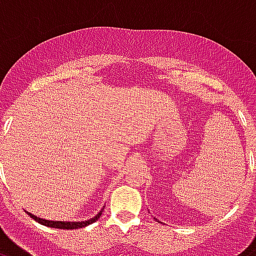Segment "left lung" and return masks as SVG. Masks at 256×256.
I'll list each match as a JSON object with an SVG mask.
<instances>
[{
  "label": "left lung",
  "instance_id": "8db88e82",
  "mask_svg": "<svg viewBox=\"0 0 256 256\" xmlns=\"http://www.w3.org/2000/svg\"><path fill=\"white\" fill-rule=\"evenodd\" d=\"M154 220H157V218H154Z\"/></svg>",
  "mask_w": 256,
  "mask_h": 256
}]
</instances>
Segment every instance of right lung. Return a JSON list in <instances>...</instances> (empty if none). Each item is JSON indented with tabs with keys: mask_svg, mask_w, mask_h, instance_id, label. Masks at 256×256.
I'll use <instances>...</instances> for the list:
<instances>
[{
	"mask_svg": "<svg viewBox=\"0 0 256 256\" xmlns=\"http://www.w3.org/2000/svg\"><path fill=\"white\" fill-rule=\"evenodd\" d=\"M104 206L100 209V212L98 214L92 217L90 220H85V221H52V220H44L40 218V217H38V216L32 214L30 212H27V214L31 217L32 220H35L36 222L42 225H46V226H50V228H56V229H77V228H84L86 225L92 224L94 221H98L100 218V216L103 213Z\"/></svg>",
	"mask_w": 256,
	"mask_h": 256,
	"instance_id": "obj_1",
	"label": "right lung"
}]
</instances>
